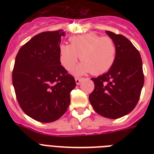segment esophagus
Here are the masks:
<instances>
[{"instance_id":"1","label":"esophagus","mask_w":154,"mask_h":154,"mask_svg":"<svg viewBox=\"0 0 154 154\" xmlns=\"http://www.w3.org/2000/svg\"><path fill=\"white\" fill-rule=\"evenodd\" d=\"M83 78H80V77H76L75 78V81H76V84L77 85H80L81 84V82L82 81Z\"/></svg>"}]
</instances>
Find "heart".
Wrapping results in <instances>:
<instances>
[{
  "instance_id": "heart-1",
  "label": "heart",
  "mask_w": 154,
  "mask_h": 154,
  "mask_svg": "<svg viewBox=\"0 0 154 154\" xmlns=\"http://www.w3.org/2000/svg\"><path fill=\"white\" fill-rule=\"evenodd\" d=\"M69 42L70 45H60L59 58L63 67L71 70L81 55L82 62L74 69L75 74L91 72L94 75H101L108 72L114 64L117 49L109 37L88 32L70 37Z\"/></svg>"
}]
</instances>
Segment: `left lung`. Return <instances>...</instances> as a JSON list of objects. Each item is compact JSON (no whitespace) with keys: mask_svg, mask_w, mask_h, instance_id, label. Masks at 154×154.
Returning a JSON list of instances; mask_svg holds the SVG:
<instances>
[{"mask_svg":"<svg viewBox=\"0 0 154 154\" xmlns=\"http://www.w3.org/2000/svg\"><path fill=\"white\" fill-rule=\"evenodd\" d=\"M114 42L116 60L106 73L92 78L94 89L89 101L98 114L117 119L134 109L144 85L142 60L138 50L123 35L106 31Z\"/></svg>","mask_w":154,"mask_h":154,"instance_id":"8db88e82","label":"left lung"}]
</instances>
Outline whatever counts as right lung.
Returning a JSON list of instances; mask_svg holds the SVG:
<instances>
[{"label": "right lung", "mask_w": 154, "mask_h": 154, "mask_svg": "<svg viewBox=\"0 0 154 154\" xmlns=\"http://www.w3.org/2000/svg\"><path fill=\"white\" fill-rule=\"evenodd\" d=\"M62 29L41 32L21 46L15 59L13 85L21 109L40 122L57 121L67 110L74 77L60 65Z\"/></svg>", "instance_id": "right-lung-1"}]
</instances>
